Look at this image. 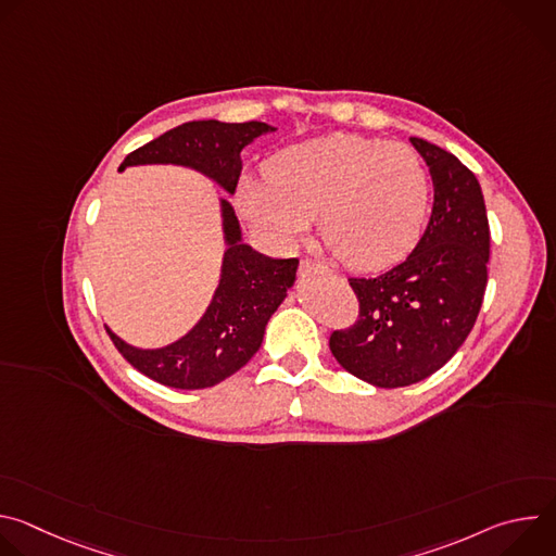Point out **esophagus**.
Returning <instances> with one entry per match:
<instances>
[{"label":"esophagus","mask_w":556,"mask_h":556,"mask_svg":"<svg viewBox=\"0 0 556 556\" xmlns=\"http://www.w3.org/2000/svg\"><path fill=\"white\" fill-rule=\"evenodd\" d=\"M301 273L307 275V273H330L326 264L316 262V260H301Z\"/></svg>","instance_id":"1"}]
</instances>
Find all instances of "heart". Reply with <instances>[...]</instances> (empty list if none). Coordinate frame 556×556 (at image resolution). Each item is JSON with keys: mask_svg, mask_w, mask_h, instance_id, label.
Wrapping results in <instances>:
<instances>
[{"mask_svg": "<svg viewBox=\"0 0 556 556\" xmlns=\"http://www.w3.org/2000/svg\"><path fill=\"white\" fill-rule=\"evenodd\" d=\"M240 213L277 242H294L319 215L332 253L356 270L403 262L418 244L429 178L414 149L363 134H330L277 151L266 178L247 176Z\"/></svg>", "mask_w": 556, "mask_h": 556, "instance_id": "b5f03b06", "label": "heart"}]
</instances>
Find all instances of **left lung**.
Returning a JSON list of instances; mask_svg holds the SVG:
<instances>
[{"label":"left lung","mask_w":556,"mask_h":556,"mask_svg":"<svg viewBox=\"0 0 556 556\" xmlns=\"http://www.w3.org/2000/svg\"><path fill=\"white\" fill-rule=\"evenodd\" d=\"M433 180V211L414 253L391 270L350 279L358 321L330 337L334 358L374 387H407L466 341L489 281L491 228L482 187L453 153L409 138Z\"/></svg>","instance_id":"left-lung-1"}]
</instances>
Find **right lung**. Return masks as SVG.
Segmentation results:
<instances>
[{"label":"right lung","instance_id":"right-lung-1","mask_svg":"<svg viewBox=\"0 0 556 556\" xmlns=\"http://www.w3.org/2000/svg\"><path fill=\"white\" fill-rule=\"evenodd\" d=\"M275 127L251 123L193 121L131 151L121 169L136 165H180L200 172L235 193L242 149ZM224 257L215 294L202 319L178 341L142 350L110 328L118 352L151 380L176 389H204L242 369L262 348L266 326L294 283L299 260H273L242 242V228L228 200H219Z\"/></svg>","mask_w":556,"mask_h":556}]
</instances>
